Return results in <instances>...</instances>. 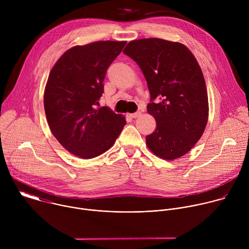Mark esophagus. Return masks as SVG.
Listing matches in <instances>:
<instances>
[{"label":"esophagus","mask_w":249,"mask_h":249,"mask_svg":"<svg viewBox=\"0 0 249 249\" xmlns=\"http://www.w3.org/2000/svg\"><path fill=\"white\" fill-rule=\"evenodd\" d=\"M130 116H131L132 118H138V117L141 116V111H136V112L130 114Z\"/></svg>","instance_id":"obj_1"}]
</instances>
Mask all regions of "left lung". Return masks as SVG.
Segmentation results:
<instances>
[{"label":"left lung","instance_id":"obj_1","mask_svg":"<svg viewBox=\"0 0 249 249\" xmlns=\"http://www.w3.org/2000/svg\"><path fill=\"white\" fill-rule=\"evenodd\" d=\"M124 54L143 72L151 94L148 112L157 122L148 148L163 160L187 154L201 138L209 105L201 68L183 44L160 38L131 41Z\"/></svg>","mask_w":249,"mask_h":249}]
</instances>
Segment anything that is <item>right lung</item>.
I'll return each instance as SVG.
<instances>
[{
  "instance_id": "1",
  "label": "right lung",
  "mask_w": 249,
  "mask_h": 249,
  "mask_svg": "<svg viewBox=\"0 0 249 249\" xmlns=\"http://www.w3.org/2000/svg\"><path fill=\"white\" fill-rule=\"evenodd\" d=\"M126 41H97L66 51L52 68L44 91L48 125L71 154L89 160L115 143L125 118L107 106L97 108L106 71Z\"/></svg>"
}]
</instances>
